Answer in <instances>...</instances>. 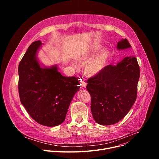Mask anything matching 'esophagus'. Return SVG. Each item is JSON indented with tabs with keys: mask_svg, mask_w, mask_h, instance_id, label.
<instances>
[{
	"mask_svg": "<svg viewBox=\"0 0 159 159\" xmlns=\"http://www.w3.org/2000/svg\"><path fill=\"white\" fill-rule=\"evenodd\" d=\"M86 85H87L86 82H85L84 80H82L81 82H80V88L84 89V88L86 87Z\"/></svg>",
	"mask_w": 159,
	"mask_h": 159,
	"instance_id": "obj_1",
	"label": "esophagus"
}]
</instances>
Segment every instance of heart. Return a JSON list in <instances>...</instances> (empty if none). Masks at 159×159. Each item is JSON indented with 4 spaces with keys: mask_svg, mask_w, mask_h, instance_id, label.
Wrapping results in <instances>:
<instances>
[{
    "mask_svg": "<svg viewBox=\"0 0 159 159\" xmlns=\"http://www.w3.org/2000/svg\"><path fill=\"white\" fill-rule=\"evenodd\" d=\"M98 50V47H94L87 50L85 52L79 53L75 57L77 61H73L72 65L74 69L79 70L80 65H86L85 71L89 75H95L99 73L105 66L107 58L109 56V52L104 49L95 57Z\"/></svg>",
    "mask_w": 159,
    "mask_h": 159,
    "instance_id": "obj_1",
    "label": "heart"
}]
</instances>
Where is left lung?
<instances>
[{
    "instance_id": "1",
    "label": "left lung",
    "mask_w": 159,
    "mask_h": 159,
    "mask_svg": "<svg viewBox=\"0 0 159 159\" xmlns=\"http://www.w3.org/2000/svg\"><path fill=\"white\" fill-rule=\"evenodd\" d=\"M126 39L117 44V49L131 48ZM140 67L134 57H126L116 65H109L87 80L91 96V112L101 125H114L129 111L137 96Z\"/></svg>"
}]
</instances>
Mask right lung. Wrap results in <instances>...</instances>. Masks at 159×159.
Returning <instances> with one entry per match:
<instances>
[{
  "label": "right lung",
  "instance_id": "add662e5",
  "mask_svg": "<svg viewBox=\"0 0 159 159\" xmlns=\"http://www.w3.org/2000/svg\"><path fill=\"white\" fill-rule=\"evenodd\" d=\"M42 43L31 44L19 64L20 101L30 116L41 125L61 124L70 104L79 90L78 79L64 77L57 65H42L37 57Z\"/></svg>",
  "mask_w": 159,
  "mask_h": 159
}]
</instances>
